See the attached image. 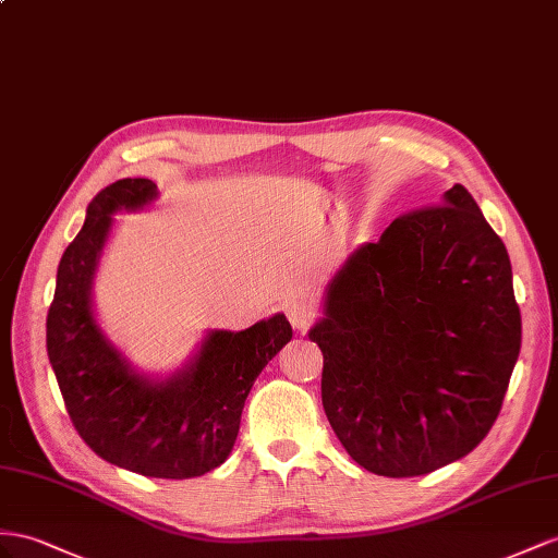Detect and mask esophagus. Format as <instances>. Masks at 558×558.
I'll return each instance as SVG.
<instances>
[{
    "label": "esophagus",
    "mask_w": 558,
    "mask_h": 558,
    "mask_svg": "<svg viewBox=\"0 0 558 558\" xmlns=\"http://www.w3.org/2000/svg\"><path fill=\"white\" fill-rule=\"evenodd\" d=\"M284 313H288V320L296 332H306L313 320H316V308L302 302V299H294V302L284 306Z\"/></svg>",
    "instance_id": "34e87169"
}]
</instances>
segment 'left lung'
<instances>
[{
	"label": "left lung",
	"instance_id": "obj_1",
	"mask_svg": "<svg viewBox=\"0 0 558 558\" xmlns=\"http://www.w3.org/2000/svg\"><path fill=\"white\" fill-rule=\"evenodd\" d=\"M308 339L325 415L363 469L422 476L474 450L502 408L521 311L505 242L464 185L355 250Z\"/></svg>",
	"mask_w": 558,
	"mask_h": 558
}]
</instances>
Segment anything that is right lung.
Segmentation results:
<instances>
[{
  "label": "right lung",
  "instance_id": "obj_1",
  "mask_svg": "<svg viewBox=\"0 0 558 558\" xmlns=\"http://www.w3.org/2000/svg\"><path fill=\"white\" fill-rule=\"evenodd\" d=\"M157 197L150 179H120L98 193L61 256L47 316V353L80 438L106 462L153 478H193L231 454L254 379L292 339L282 313L242 332L214 330L167 379L130 367L98 327L92 282L112 214Z\"/></svg>",
  "mask_w": 558,
  "mask_h": 558
}]
</instances>
